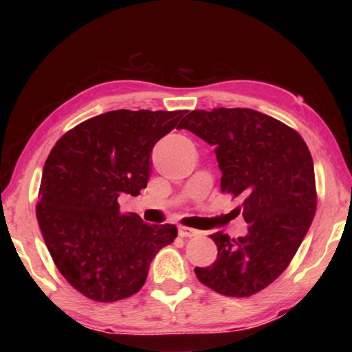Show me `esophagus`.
<instances>
[{"label": "esophagus", "mask_w": 352, "mask_h": 352, "mask_svg": "<svg viewBox=\"0 0 352 352\" xmlns=\"http://www.w3.org/2000/svg\"><path fill=\"white\" fill-rule=\"evenodd\" d=\"M178 234L182 237H194V236H199L200 231L189 228V226H178Z\"/></svg>", "instance_id": "1"}]
</instances>
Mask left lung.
<instances>
[{
	"instance_id": "left-lung-1",
	"label": "left lung",
	"mask_w": 352,
	"mask_h": 352,
	"mask_svg": "<svg viewBox=\"0 0 352 352\" xmlns=\"http://www.w3.org/2000/svg\"><path fill=\"white\" fill-rule=\"evenodd\" d=\"M186 129L214 147L220 188L243 199L248 233L211 234L217 259L195 267L201 284L226 296H250L287 269L317 210L311 152L294 129L252 109L194 110Z\"/></svg>"
}]
</instances>
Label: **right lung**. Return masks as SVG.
Wrapping results in <instances>:
<instances>
[{
    "label": "right lung",
    "mask_w": 352,
    "mask_h": 352,
    "mask_svg": "<svg viewBox=\"0 0 352 352\" xmlns=\"http://www.w3.org/2000/svg\"><path fill=\"white\" fill-rule=\"evenodd\" d=\"M186 110H115L87 119L47 157L37 219L63 278L82 295L111 302L138 292L177 226L148 225L119 211L122 194L138 195L152 170V148Z\"/></svg>",
    "instance_id": "add662e5"
}]
</instances>
